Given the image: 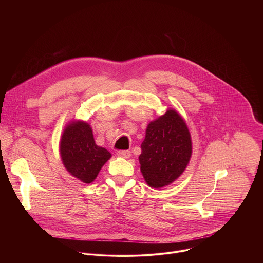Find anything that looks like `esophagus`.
<instances>
[{"mask_svg": "<svg viewBox=\"0 0 263 263\" xmlns=\"http://www.w3.org/2000/svg\"><path fill=\"white\" fill-rule=\"evenodd\" d=\"M116 155L118 156V157H121V158H125V159H127V158H129L130 157V151H117L116 152Z\"/></svg>", "mask_w": 263, "mask_h": 263, "instance_id": "esophagus-1", "label": "esophagus"}]
</instances>
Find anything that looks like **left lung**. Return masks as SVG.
Here are the masks:
<instances>
[{"label": "left lung", "instance_id": "obj_1", "mask_svg": "<svg viewBox=\"0 0 263 263\" xmlns=\"http://www.w3.org/2000/svg\"><path fill=\"white\" fill-rule=\"evenodd\" d=\"M141 148V171L151 187L172 183L183 173L191 157L186 123L175 110H168L149 123Z\"/></svg>", "mask_w": 263, "mask_h": 263}]
</instances>
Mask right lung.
I'll use <instances>...</instances> for the list:
<instances>
[{
	"mask_svg": "<svg viewBox=\"0 0 263 263\" xmlns=\"http://www.w3.org/2000/svg\"><path fill=\"white\" fill-rule=\"evenodd\" d=\"M61 157L66 169L85 183L97 177L111 154L95 144L90 125L84 121L69 124L61 140Z\"/></svg>",
	"mask_w": 263,
	"mask_h": 263,
	"instance_id": "add662e5",
	"label": "right lung"
}]
</instances>
